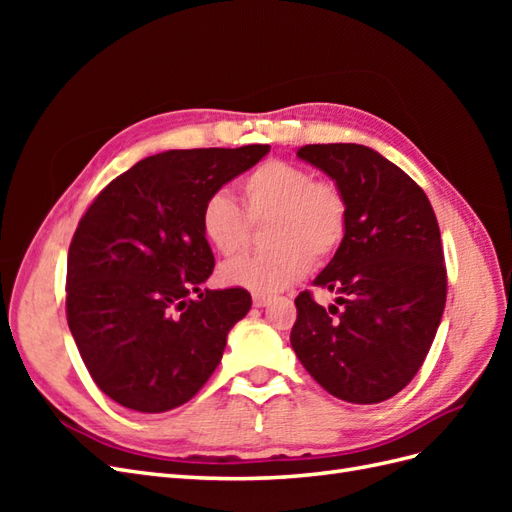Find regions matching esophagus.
<instances>
[{
	"mask_svg": "<svg viewBox=\"0 0 512 512\" xmlns=\"http://www.w3.org/2000/svg\"><path fill=\"white\" fill-rule=\"evenodd\" d=\"M252 301H254L256 307H267L271 303V297H269V294H254Z\"/></svg>",
	"mask_w": 512,
	"mask_h": 512,
	"instance_id": "1",
	"label": "esophagus"
}]
</instances>
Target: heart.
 <instances>
[{
  "instance_id": "b5f03b06",
  "label": "heart",
  "mask_w": 512,
  "mask_h": 512,
  "mask_svg": "<svg viewBox=\"0 0 512 512\" xmlns=\"http://www.w3.org/2000/svg\"><path fill=\"white\" fill-rule=\"evenodd\" d=\"M243 211L226 192H211L198 213L200 235L222 256L250 239V222L265 226L269 250L241 256L220 269L224 286L258 294L284 290L314 265L331 260L346 237L348 205L335 183L286 160H267L241 181Z\"/></svg>"
}]
</instances>
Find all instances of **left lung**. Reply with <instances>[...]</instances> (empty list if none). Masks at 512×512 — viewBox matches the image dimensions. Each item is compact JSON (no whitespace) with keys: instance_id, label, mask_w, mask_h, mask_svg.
Returning a JSON list of instances; mask_svg holds the SVG:
<instances>
[{"instance_id":"1","label":"left lung","mask_w":512,"mask_h":512,"mask_svg":"<svg viewBox=\"0 0 512 512\" xmlns=\"http://www.w3.org/2000/svg\"><path fill=\"white\" fill-rule=\"evenodd\" d=\"M297 156L342 190L348 226L314 280L343 309H324L303 290L292 350L333 397L380 404L416 376L440 327L446 267L436 213L404 170L365 145H305Z\"/></svg>"}]
</instances>
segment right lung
Masks as SVG:
<instances>
[{
    "label": "right lung",
    "mask_w": 512,
    "mask_h": 512,
    "mask_svg": "<svg viewBox=\"0 0 512 512\" xmlns=\"http://www.w3.org/2000/svg\"><path fill=\"white\" fill-rule=\"evenodd\" d=\"M269 149L158 153L113 179L85 211L68 252L66 316L91 378L119 406L173 410L222 361L252 297L245 288L200 290L215 260L198 213Z\"/></svg>",
    "instance_id": "add662e5"
}]
</instances>
